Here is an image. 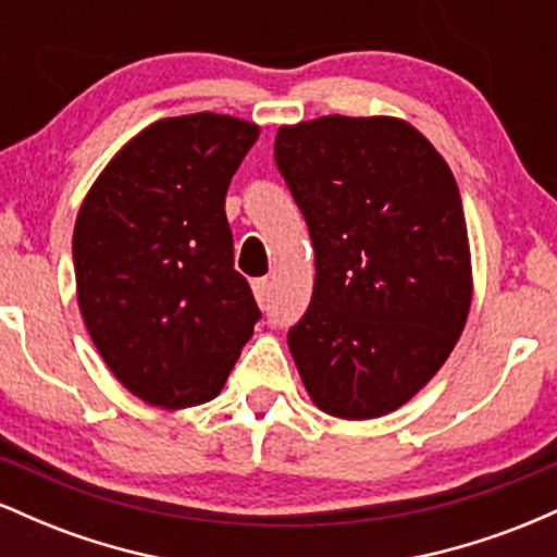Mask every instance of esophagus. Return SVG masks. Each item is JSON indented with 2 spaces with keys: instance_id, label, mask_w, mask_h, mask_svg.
Returning a JSON list of instances; mask_svg holds the SVG:
<instances>
[{
  "instance_id": "esophagus-1",
  "label": "esophagus",
  "mask_w": 557,
  "mask_h": 557,
  "mask_svg": "<svg viewBox=\"0 0 557 557\" xmlns=\"http://www.w3.org/2000/svg\"><path fill=\"white\" fill-rule=\"evenodd\" d=\"M251 287H253V296H257V300H259V306L270 304V280L267 277L253 280Z\"/></svg>"
}]
</instances>
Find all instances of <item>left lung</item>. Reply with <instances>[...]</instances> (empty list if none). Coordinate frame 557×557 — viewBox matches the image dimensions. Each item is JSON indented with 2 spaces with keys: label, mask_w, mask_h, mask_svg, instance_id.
I'll return each instance as SVG.
<instances>
[{
  "label": "left lung",
  "mask_w": 557,
  "mask_h": 557,
  "mask_svg": "<svg viewBox=\"0 0 557 557\" xmlns=\"http://www.w3.org/2000/svg\"><path fill=\"white\" fill-rule=\"evenodd\" d=\"M274 162L314 246L311 304L287 332L300 380L332 417H385L437 374L469 317L456 177L395 117L285 125Z\"/></svg>",
  "instance_id": "1"
}]
</instances>
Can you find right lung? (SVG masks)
Wrapping results in <instances>:
<instances>
[{
    "instance_id": "1",
    "label": "right lung",
    "mask_w": 557,
    "mask_h": 557,
    "mask_svg": "<svg viewBox=\"0 0 557 557\" xmlns=\"http://www.w3.org/2000/svg\"><path fill=\"white\" fill-rule=\"evenodd\" d=\"M257 138L230 114L159 120L117 151L75 220L83 322L112 374L151 406L212 400L261 319L225 214Z\"/></svg>"
}]
</instances>
